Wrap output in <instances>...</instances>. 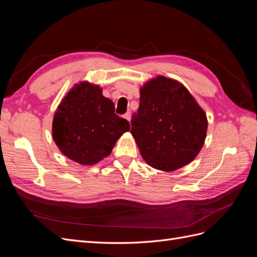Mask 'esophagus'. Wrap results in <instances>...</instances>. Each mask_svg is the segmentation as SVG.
I'll list each match as a JSON object with an SVG mask.
<instances>
[{
	"mask_svg": "<svg viewBox=\"0 0 257 257\" xmlns=\"http://www.w3.org/2000/svg\"><path fill=\"white\" fill-rule=\"evenodd\" d=\"M124 118H125L127 121H131V112L127 111L125 114H124Z\"/></svg>",
	"mask_w": 257,
	"mask_h": 257,
	"instance_id": "34e87169",
	"label": "esophagus"
}]
</instances>
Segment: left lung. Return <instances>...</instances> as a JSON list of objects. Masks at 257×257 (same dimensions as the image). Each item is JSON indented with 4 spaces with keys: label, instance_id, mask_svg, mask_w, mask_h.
Listing matches in <instances>:
<instances>
[{
    "label": "left lung",
    "instance_id": "left-lung-1",
    "mask_svg": "<svg viewBox=\"0 0 257 257\" xmlns=\"http://www.w3.org/2000/svg\"><path fill=\"white\" fill-rule=\"evenodd\" d=\"M131 125L148 164L172 172L196 158L204 146L208 122L204 110L180 82L158 76L142 88Z\"/></svg>",
    "mask_w": 257,
    "mask_h": 257
}]
</instances>
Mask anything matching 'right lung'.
I'll use <instances>...</instances> for the list:
<instances>
[{"label": "right lung", "mask_w": 257, "mask_h": 257, "mask_svg": "<svg viewBox=\"0 0 257 257\" xmlns=\"http://www.w3.org/2000/svg\"><path fill=\"white\" fill-rule=\"evenodd\" d=\"M127 131L128 121L114 113V104L103 96L102 89L88 82L67 93L52 122L53 141L61 152L82 165L107 157Z\"/></svg>", "instance_id": "obj_1"}]
</instances>
